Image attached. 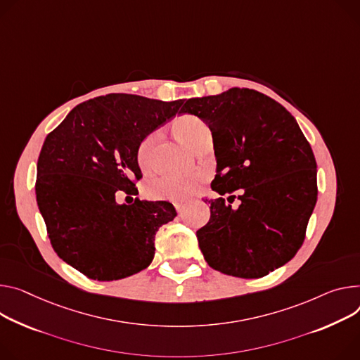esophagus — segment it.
Segmentation results:
<instances>
[{
	"label": "esophagus",
	"mask_w": 360,
	"mask_h": 360,
	"mask_svg": "<svg viewBox=\"0 0 360 360\" xmlns=\"http://www.w3.org/2000/svg\"><path fill=\"white\" fill-rule=\"evenodd\" d=\"M175 210H176L179 214H182L184 210H185V204H175Z\"/></svg>",
	"instance_id": "obj_1"
}]
</instances>
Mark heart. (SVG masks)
I'll use <instances>...</instances> for the list:
<instances>
[{"label": "heart", "mask_w": 360, "mask_h": 360, "mask_svg": "<svg viewBox=\"0 0 360 360\" xmlns=\"http://www.w3.org/2000/svg\"><path fill=\"white\" fill-rule=\"evenodd\" d=\"M174 130L181 142L195 149L205 138L211 136L210 126L198 116L182 115L174 123ZM158 141V134H149L145 136L136 148V162L138 167L143 172H149L153 167L152 152ZM207 179L205 174L193 172L186 175H162L150 179L145 185V192L149 198L159 201L182 202L188 200L191 195L197 191L201 184Z\"/></svg>", "instance_id": "obj_1"}]
</instances>
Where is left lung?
<instances>
[{
	"mask_svg": "<svg viewBox=\"0 0 360 360\" xmlns=\"http://www.w3.org/2000/svg\"><path fill=\"white\" fill-rule=\"evenodd\" d=\"M181 112L201 117L214 141L211 188L219 198L207 200L211 218L197 231L208 266L241 278L284 266L300 250L317 201L316 159L296 119L271 97L238 87L188 99Z\"/></svg>",
	"mask_w": 360,
	"mask_h": 360,
	"instance_id": "obj_1",
	"label": "left lung"
}]
</instances>
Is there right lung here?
<instances>
[{
    "mask_svg": "<svg viewBox=\"0 0 360 360\" xmlns=\"http://www.w3.org/2000/svg\"><path fill=\"white\" fill-rule=\"evenodd\" d=\"M181 106L110 93L77 105L47 135L37 162V205L53 250L89 278L119 280L152 263L156 231L176 217L174 205L116 200L138 193L136 148Z\"/></svg>",
    "mask_w": 360,
    "mask_h": 360,
    "instance_id": "1",
    "label": "right lung"
}]
</instances>
